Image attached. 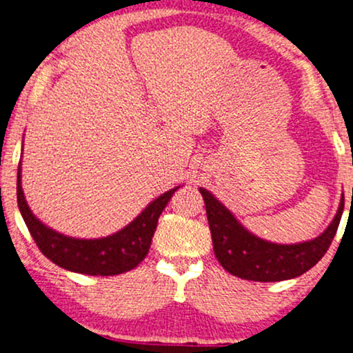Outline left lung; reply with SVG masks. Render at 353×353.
Masks as SVG:
<instances>
[{
	"instance_id": "left-lung-1",
	"label": "left lung",
	"mask_w": 353,
	"mask_h": 353,
	"mask_svg": "<svg viewBox=\"0 0 353 353\" xmlns=\"http://www.w3.org/2000/svg\"><path fill=\"white\" fill-rule=\"evenodd\" d=\"M205 202L214 254L236 277L254 282H279L299 277L325 255L343 212V196L337 216L319 237L301 244H274L247 230L209 190L199 189Z\"/></svg>"
}]
</instances>
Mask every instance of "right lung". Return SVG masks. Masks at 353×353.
<instances>
[{"instance_id": "obj_1", "label": "right lung", "mask_w": 353, "mask_h": 353, "mask_svg": "<svg viewBox=\"0 0 353 353\" xmlns=\"http://www.w3.org/2000/svg\"><path fill=\"white\" fill-rule=\"evenodd\" d=\"M177 189L179 188L168 190L152 201L131 224L112 236L103 239H72L46 228L31 212L21 188V165L18 169L16 184L19 212L39 250L56 265L71 272L88 275H117L139 265L149 252L157 228V219Z\"/></svg>"}]
</instances>
